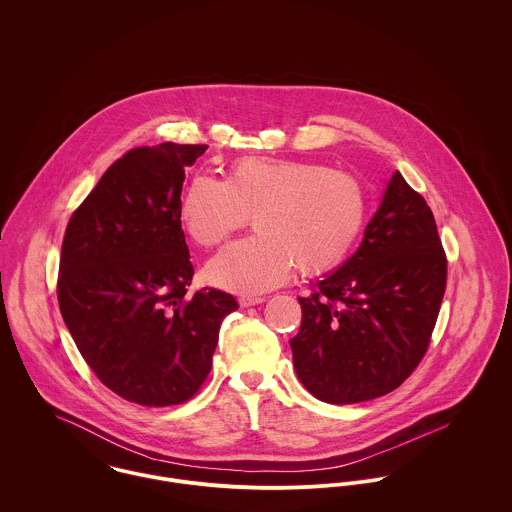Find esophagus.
I'll return each mask as SVG.
<instances>
[{
	"label": "esophagus",
	"mask_w": 512,
	"mask_h": 512,
	"mask_svg": "<svg viewBox=\"0 0 512 512\" xmlns=\"http://www.w3.org/2000/svg\"><path fill=\"white\" fill-rule=\"evenodd\" d=\"M238 301H240V305H242V307H252V305H260V303H264L266 299H264V297H252V295H242V297H240Z\"/></svg>",
	"instance_id": "obj_1"
}]
</instances>
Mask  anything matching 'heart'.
Instances as JSON below:
<instances>
[{
  "label": "heart",
  "mask_w": 512,
  "mask_h": 512,
  "mask_svg": "<svg viewBox=\"0 0 512 512\" xmlns=\"http://www.w3.org/2000/svg\"><path fill=\"white\" fill-rule=\"evenodd\" d=\"M181 224L201 248H217L252 217L256 234L215 256L205 276L228 292L280 286L292 266L319 276L353 252L368 215L359 177L315 161L244 157L226 179L195 175L181 197Z\"/></svg>",
  "instance_id": "b5f03b06"
}]
</instances>
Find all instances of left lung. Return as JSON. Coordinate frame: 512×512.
I'll return each mask as SVG.
<instances>
[{
  "label": "left lung",
  "mask_w": 512,
  "mask_h": 512,
  "mask_svg": "<svg viewBox=\"0 0 512 512\" xmlns=\"http://www.w3.org/2000/svg\"><path fill=\"white\" fill-rule=\"evenodd\" d=\"M447 282L426 199L396 171L359 250L309 297L290 341L301 384L329 404L398 388L424 359Z\"/></svg>",
  "instance_id": "8db88e82"
}]
</instances>
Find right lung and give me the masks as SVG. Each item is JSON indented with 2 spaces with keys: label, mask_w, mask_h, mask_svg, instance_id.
I'll list each match as a JSON object with an SVG mask.
<instances>
[{
  "label": "right lung",
  "mask_w": 512,
  "mask_h": 512,
  "mask_svg": "<svg viewBox=\"0 0 512 512\" xmlns=\"http://www.w3.org/2000/svg\"><path fill=\"white\" fill-rule=\"evenodd\" d=\"M209 146L136 147L114 161L67 224L57 295L74 343L128 402L173 406L205 382L230 293L189 295L181 228L185 167Z\"/></svg>",
  "instance_id": "right-lung-1"
}]
</instances>
